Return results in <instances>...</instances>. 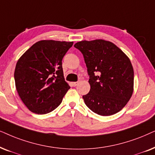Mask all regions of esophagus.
<instances>
[{
    "mask_svg": "<svg viewBox=\"0 0 155 155\" xmlns=\"http://www.w3.org/2000/svg\"><path fill=\"white\" fill-rule=\"evenodd\" d=\"M77 84H78V82H71V85L72 86H76Z\"/></svg>",
    "mask_w": 155,
    "mask_h": 155,
    "instance_id": "esophagus-1",
    "label": "esophagus"
}]
</instances>
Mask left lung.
Segmentation results:
<instances>
[{
    "instance_id": "left-lung-1",
    "label": "left lung",
    "mask_w": 155,
    "mask_h": 155,
    "mask_svg": "<svg viewBox=\"0 0 155 155\" xmlns=\"http://www.w3.org/2000/svg\"><path fill=\"white\" fill-rule=\"evenodd\" d=\"M74 47L81 51L89 75L90 91L83 98L93 112L102 116L124 108L133 93L134 71L130 60L109 41H81Z\"/></svg>"
}]
</instances>
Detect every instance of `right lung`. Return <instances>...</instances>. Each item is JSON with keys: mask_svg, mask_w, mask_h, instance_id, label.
<instances>
[{"mask_svg": "<svg viewBox=\"0 0 155 155\" xmlns=\"http://www.w3.org/2000/svg\"><path fill=\"white\" fill-rule=\"evenodd\" d=\"M73 43L39 41L18 59L14 73L16 89L32 113L46 114L61 104L70 88L64 77L61 61Z\"/></svg>", "mask_w": 155, "mask_h": 155, "instance_id": "right-lung-1", "label": "right lung"}]
</instances>
